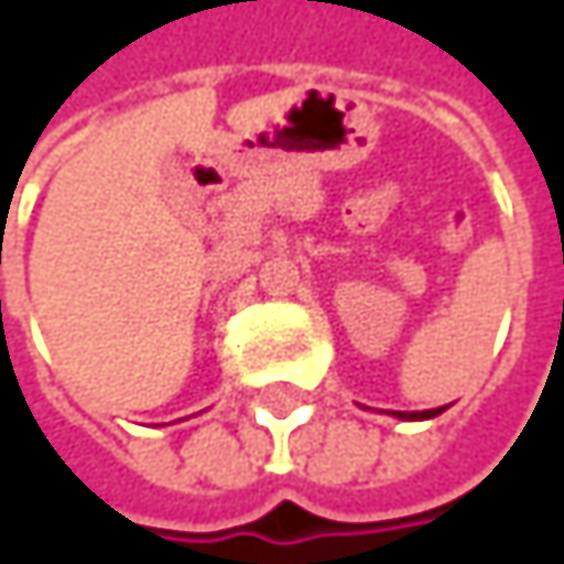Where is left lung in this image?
<instances>
[{"label":"left lung","mask_w":564,"mask_h":564,"mask_svg":"<svg viewBox=\"0 0 564 564\" xmlns=\"http://www.w3.org/2000/svg\"><path fill=\"white\" fill-rule=\"evenodd\" d=\"M444 408H431V411H398V417H404V421H424V417H437Z\"/></svg>","instance_id":"8db88e82"}]
</instances>
